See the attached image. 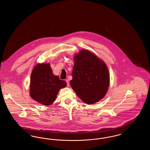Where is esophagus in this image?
<instances>
[{"instance_id": "esophagus-1", "label": "esophagus", "mask_w": 150, "mask_h": 150, "mask_svg": "<svg viewBox=\"0 0 150 150\" xmlns=\"http://www.w3.org/2000/svg\"><path fill=\"white\" fill-rule=\"evenodd\" d=\"M66 82L67 83V86H69V85H70V83H69V80H67V79H66Z\"/></svg>"}]
</instances>
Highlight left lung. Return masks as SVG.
<instances>
[{
	"mask_svg": "<svg viewBox=\"0 0 150 150\" xmlns=\"http://www.w3.org/2000/svg\"><path fill=\"white\" fill-rule=\"evenodd\" d=\"M70 85L87 104H93L106 94L110 75L105 63L92 52L81 50L74 58Z\"/></svg>",
	"mask_w": 150,
	"mask_h": 150,
	"instance_id": "8db88e82",
	"label": "left lung"
}]
</instances>
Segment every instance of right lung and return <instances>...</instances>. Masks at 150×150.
Returning a JSON list of instances; mask_svg holds the SVG:
<instances>
[{"label": "right lung", "mask_w": 150, "mask_h": 150, "mask_svg": "<svg viewBox=\"0 0 150 150\" xmlns=\"http://www.w3.org/2000/svg\"><path fill=\"white\" fill-rule=\"evenodd\" d=\"M66 82L55 76L49 64L36 65L31 75L30 95L36 102L48 106L57 97L60 89L66 86Z\"/></svg>", "instance_id": "right-lung-1"}]
</instances>
